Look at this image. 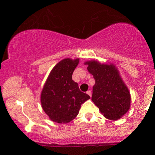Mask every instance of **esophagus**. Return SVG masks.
<instances>
[{"label":"esophagus","mask_w":155,"mask_h":155,"mask_svg":"<svg viewBox=\"0 0 155 155\" xmlns=\"http://www.w3.org/2000/svg\"><path fill=\"white\" fill-rule=\"evenodd\" d=\"M87 94H89V95H90V97H92V92H91V91H90V90H88V91H87Z\"/></svg>","instance_id":"esophagus-1"}]
</instances>
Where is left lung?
Returning a JSON list of instances; mask_svg holds the SVG:
<instances>
[{
	"label": "left lung",
	"mask_w": 155,
	"mask_h": 155,
	"mask_svg": "<svg viewBox=\"0 0 155 155\" xmlns=\"http://www.w3.org/2000/svg\"><path fill=\"white\" fill-rule=\"evenodd\" d=\"M87 70L94 78L92 101L105 118L116 120L127 113L130 107V94L116 67L87 61Z\"/></svg>",
	"instance_id": "left-lung-1"
}]
</instances>
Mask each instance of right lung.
<instances>
[{
	"instance_id": "1",
	"label": "right lung",
	"mask_w": 155,
	"mask_h": 155,
	"mask_svg": "<svg viewBox=\"0 0 155 155\" xmlns=\"http://www.w3.org/2000/svg\"><path fill=\"white\" fill-rule=\"evenodd\" d=\"M79 58H65L54 67L41 94L42 109L52 121L66 124L79 113L81 104L90 97L80 90L72 79Z\"/></svg>"
}]
</instances>
